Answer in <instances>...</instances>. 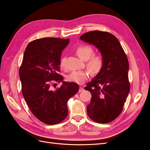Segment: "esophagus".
<instances>
[{
    "instance_id": "34e87169",
    "label": "esophagus",
    "mask_w": 150,
    "mask_h": 150,
    "mask_svg": "<svg viewBox=\"0 0 150 150\" xmlns=\"http://www.w3.org/2000/svg\"><path fill=\"white\" fill-rule=\"evenodd\" d=\"M83 90H84L83 88L81 86V87H80V88H79V92H81V91H82Z\"/></svg>"
}]
</instances>
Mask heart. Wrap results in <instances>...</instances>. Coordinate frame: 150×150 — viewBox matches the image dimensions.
<instances>
[{
  "label": "heart",
  "mask_w": 150,
  "mask_h": 150,
  "mask_svg": "<svg viewBox=\"0 0 150 150\" xmlns=\"http://www.w3.org/2000/svg\"><path fill=\"white\" fill-rule=\"evenodd\" d=\"M76 53L84 60H86V66L90 71L96 74L99 72L103 66V57L98 55H93L94 50L90 45H81L76 50ZM64 60L60 62V66L64 68ZM89 73L87 71H73L67 76V80L69 82L82 84L87 80Z\"/></svg>",
  "instance_id": "heart-1"
}]
</instances>
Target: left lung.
Here are the masks:
<instances>
[{
    "instance_id": "8db88e82",
    "label": "left lung",
    "mask_w": 150,
    "mask_h": 150,
    "mask_svg": "<svg viewBox=\"0 0 150 150\" xmlns=\"http://www.w3.org/2000/svg\"><path fill=\"white\" fill-rule=\"evenodd\" d=\"M80 39L96 46L103 59L101 70L84 88L92 96L88 115L97 123L110 122L122 112L129 91L128 58L119 40L106 31H89Z\"/></svg>"
}]
</instances>
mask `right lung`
<instances>
[{"label": "right lung", "instance_id": "obj_1", "mask_svg": "<svg viewBox=\"0 0 150 150\" xmlns=\"http://www.w3.org/2000/svg\"><path fill=\"white\" fill-rule=\"evenodd\" d=\"M69 39L47 37L31 41L24 53L19 69L23 97L34 116L49 125L61 122L68 114L67 103L78 92L79 85L63 81L60 72V56Z\"/></svg>", "mask_w": 150, "mask_h": 150}]
</instances>
